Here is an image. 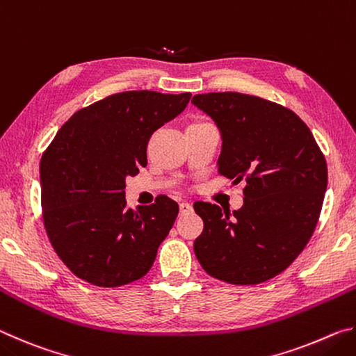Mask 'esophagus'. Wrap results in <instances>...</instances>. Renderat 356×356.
<instances>
[{
  "mask_svg": "<svg viewBox=\"0 0 356 356\" xmlns=\"http://www.w3.org/2000/svg\"><path fill=\"white\" fill-rule=\"evenodd\" d=\"M179 207H180V213H186V212H191V210H193L191 204L190 202H185V201L180 202Z\"/></svg>",
  "mask_w": 356,
  "mask_h": 356,
  "instance_id": "34e87169",
  "label": "esophagus"
}]
</instances>
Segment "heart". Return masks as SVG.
<instances>
[{
	"mask_svg": "<svg viewBox=\"0 0 356 356\" xmlns=\"http://www.w3.org/2000/svg\"><path fill=\"white\" fill-rule=\"evenodd\" d=\"M202 122H206V120H196V122H191L190 125H193V124H202Z\"/></svg>",
	"mask_w": 356,
	"mask_h": 356,
	"instance_id": "obj_1",
	"label": "heart"
}]
</instances>
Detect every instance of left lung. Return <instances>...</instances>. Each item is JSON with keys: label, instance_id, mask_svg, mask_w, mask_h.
I'll use <instances>...</instances> for the list:
<instances>
[{"label": "left lung", "instance_id": "obj_1", "mask_svg": "<svg viewBox=\"0 0 356 356\" xmlns=\"http://www.w3.org/2000/svg\"><path fill=\"white\" fill-rule=\"evenodd\" d=\"M218 125V174L243 186L234 216L195 202L204 229L195 254L206 272L229 284L275 278L298 257L314 234L327 190V161L311 130L292 110L242 92L193 97Z\"/></svg>", "mask_w": 356, "mask_h": 356}]
</instances>
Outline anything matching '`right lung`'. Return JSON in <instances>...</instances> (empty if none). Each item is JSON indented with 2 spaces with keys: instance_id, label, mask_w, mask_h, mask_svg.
Segmentation results:
<instances>
[{
  "instance_id": "1",
  "label": "right lung",
  "mask_w": 356,
  "mask_h": 356,
  "mask_svg": "<svg viewBox=\"0 0 356 356\" xmlns=\"http://www.w3.org/2000/svg\"><path fill=\"white\" fill-rule=\"evenodd\" d=\"M191 94L124 91L72 114L42 154V218L59 259L99 287L138 281L179 213L159 195L131 210L125 177L147 165L154 131L185 110Z\"/></svg>"
}]
</instances>
